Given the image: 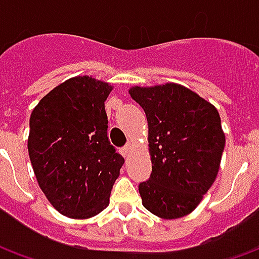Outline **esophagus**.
I'll return each instance as SVG.
<instances>
[{
    "mask_svg": "<svg viewBox=\"0 0 259 259\" xmlns=\"http://www.w3.org/2000/svg\"><path fill=\"white\" fill-rule=\"evenodd\" d=\"M130 151H132V144H126V146L122 148V154H123V157H129Z\"/></svg>",
    "mask_w": 259,
    "mask_h": 259,
    "instance_id": "1",
    "label": "esophagus"
}]
</instances>
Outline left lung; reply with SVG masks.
<instances>
[{
  "mask_svg": "<svg viewBox=\"0 0 259 259\" xmlns=\"http://www.w3.org/2000/svg\"><path fill=\"white\" fill-rule=\"evenodd\" d=\"M144 109L152 172L139 185L146 209L163 219L189 215L217 179L225 133L217 108L176 83L132 87Z\"/></svg>",
  "mask_w": 259,
  "mask_h": 259,
  "instance_id": "8db88e82",
  "label": "left lung"
}]
</instances>
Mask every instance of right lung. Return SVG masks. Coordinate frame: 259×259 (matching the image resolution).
Here are the masks:
<instances>
[{
  "label": "right lung",
  "mask_w": 259,
  "mask_h": 259,
  "mask_svg": "<svg viewBox=\"0 0 259 259\" xmlns=\"http://www.w3.org/2000/svg\"><path fill=\"white\" fill-rule=\"evenodd\" d=\"M112 85L77 76L42 97L30 115L27 150L38 186L62 215L104 211L123 157L108 140L105 100Z\"/></svg>",
  "instance_id": "1"
}]
</instances>
